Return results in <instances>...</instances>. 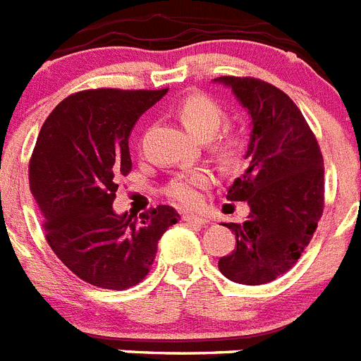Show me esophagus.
<instances>
[{"mask_svg": "<svg viewBox=\"0 0 361 361\" xmlns=\"http://www.w3.org/2000/svg\"><path fill=\"white\" fill-rule=\"evenodd\" d=\"M183 221L188 224H195V226H204V224H208V219L199 217V215H193V214H184Z\"/></svg>", "mask_w": 361, "mask_h": 361, "instance_id": "1", "label": "esophagus"}]
</instances>
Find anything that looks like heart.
Here are the masks:
<instances>
[{
	"label": "heart",
	"mask_w": 361,
	"mask_h": 361,
	"mask_svg": "<svg viewBox=\"0 0 361 361\" xmlns=\"http://www.w3.org/2000/svg\"><path fill=\"white\" fill-rule=\"evenodd\" d=\"M177 115L188 131L197 137H210L221 128L224 120L223 107L206 94V92H190L178 102ZM241 149V137L232 131H224L215 140V151L223 159H233ZM214 175L208 169H188L175 175L164 188L169 201L183 208H195L201 204L202 192L214 184Z\"/></svg>",
	"instance_id": "b5f03b06"
}]
</instances>
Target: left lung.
I'll use <instances>...</instances> for the list:
<instances>
[{"label": "left lung", "mask_w": 361, "mask_h": 361, "mask_svg": "<svg viewBox=\"0 0 361 361\" xmlns=\"http://www.w3.org/2000/svg\"><path fill=\"white\" fill-rule=\"evenodd\" d=\"M252 118L246 169L228 188V201H246L235 250L219 259V270L239 285H264L298 263L323 214L325 168L318 140L292 98L257 78L221 76Z\"/></svg>", "instance_id": "left-lung-1"}]
</instances>
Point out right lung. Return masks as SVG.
<instances>
[{
    "label": "right lung",
    "mask_w": 361,
    "mask_h": 361,
    "mask_svg": "<svg viewBox=\"0 0 361 361\" xmlns=\"http://www.w3.org/2000/svg\"><path fill=\"white\" fill-rule=\"evenodd\" d=\"M168 89H89L61 100L43 122L29 184L49 246L85 283L124 290L149 272L162 233L178 221L159 204L140 219L115 214L116 178L131 171L129 135Z\"/></svg>",
    "instance_id": "add662e5"
}]
</instances>
